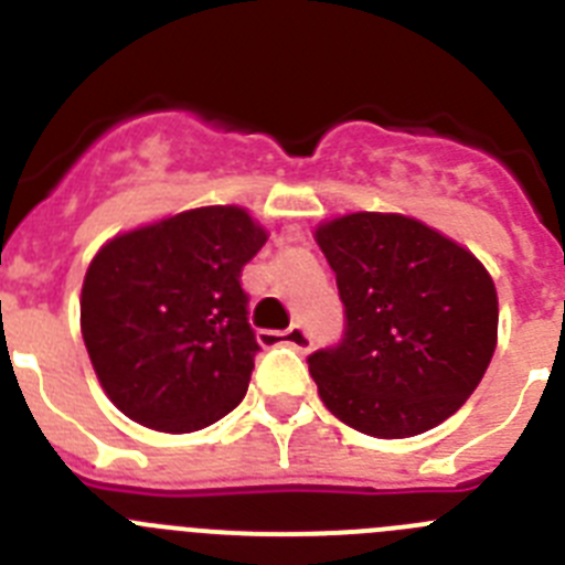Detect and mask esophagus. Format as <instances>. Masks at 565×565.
Here are the masks:
<instances>
[{
    "label": "esophagus",
    "instance_id": "1",
    "mask_svg": "<svg viewBox=\"0 0 565 565\" xmlns=\"http://www.w3.org/2000/svg\"><path fill=\"white\" fill-rule=\"evenodd\" d=\"M257 339L259 344H266V348H271V344H291L294 351L299 353L311 351V333L302 326H291L288 331H259Z\"/></svg>",
    "mask_w": 565,
    "mask_h": 565
}]
</instances>
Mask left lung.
<instances>
[{"label": "left lung", "instance_id": "1", "mask_svg": "<svg viewBox=\"0 0 565 565\" xmlns=\"http://www.w3.org/2000/svg\"><path fill=\"white\" fill-rule=\"evenodd\" d=\"M344 306L342 339L308 356L328 411L353 430L407 438L472 396L495 353L498 294L467 248L404 214L317 228Z\"/></svg>", "mask_w": 565, "mask_h": 565}]
</instances>
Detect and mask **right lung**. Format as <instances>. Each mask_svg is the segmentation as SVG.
<instances>
[{
	"mask_svg": "<svg viewBox=\"0 0 565 565\" xmlns=\"http://www.w3.org/2000/svg\"><path fill=\"white\" fill-rule=\"evenodd\" d=\"M268 234L237 206H206L109 239L82 288V337L107 396L161 433L232 413L259 344L243 266Z\"/></svg>",
	"mask_w": 565,
	"mask_h": 565,
	"instance_id": "1",
	"label": "right lung"
}]
</instances>
